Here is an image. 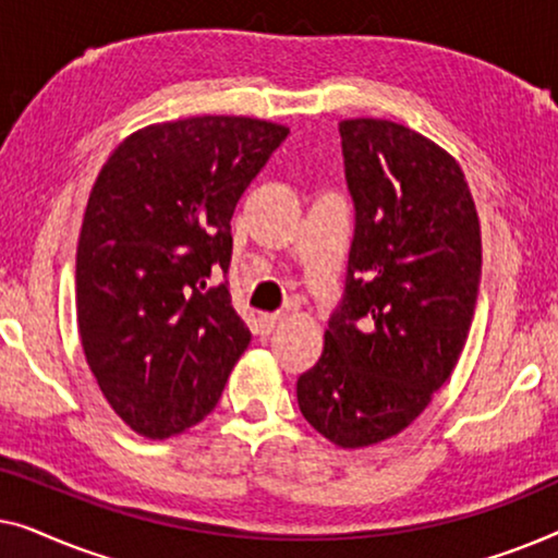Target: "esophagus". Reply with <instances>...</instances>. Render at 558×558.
Listing matches in <instances>:
<instances>
[{"mask_svg":"<svg viewBox=\"0 0 558 558\" xmlns=\"http://www.w3.org/2000/svg\"><path fill=\"white\" fill-rule=\"evenodd\" d=\"M279 315H262L258 317V332L262 335H271L274 332V327L279 325Z\"/></svg>","mask_w":558,"mask_h":558,"instance_id":"obj_1","label":"esophagus"}]
</instances>
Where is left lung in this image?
<instances>
[{"instance_id":"8db88e82","label":"left lung","mask_w":558,"mask_h":558,"mask_svg":"<svg viewBox=\"0 0 558 558\" xmlns=\"http://www.w3.org/2000/svg\"><path fill=\"white\" fill-rule=\"evenodd\" d=\"M355 235L323 357L296 380L300 411L338 447L414 422L454 371L475 317L483 243L460 165L386 119L340 121Z\"/></svg>"}]
</instances>
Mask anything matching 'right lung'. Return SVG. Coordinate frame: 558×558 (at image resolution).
I'll return each mask as SVG.
<instances>
[{
	"label": "right lung",
	"mask_w": 558,
	"mask_h": 558,
	"mask_svg": "<svg viewBox=\"0 0 558 558\" xmlns=\"http://www.w3.org/2000/svg\"><path fill=\"white\" fill-rule=\"evenodd\" d=\"M287 134L246 117L167 121L98 172L75 254L78 330L106 401L144 437L208 416L248 348L228 289L231 218Z\"/></svg>",
	"instance_id": "obj_1"
}]
</instances>
